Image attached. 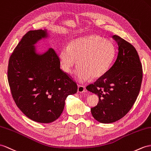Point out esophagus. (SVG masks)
<instances>
[{
  "instance_id": "esophagus-1",
  "label": "esophagus",
  "mask_w": 151,
  "mask_h": 151,
  "mask_svg": "<svg viewBox=\"0 0 151 151\" xmlns=\"http://www.w3.org/2000/svg\"><path fill=\"white\" fill-rule=\"evenodd\" d=\"M85 87L83 85H78V91L79 93H83L85 91Z\"/></svg>"
}]
</instances>
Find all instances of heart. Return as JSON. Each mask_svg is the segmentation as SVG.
<instances>
[{
  "label": "heart",
  "mask_w": 151,
  "mask_h": 151,
  "mask_svg": "<svg viewBox=\"0 0 151 151\" xmlns=\"http://www.w3.org/2000/svg\"><path fill=\"white\" fill-rule=\"evenodd\" d=\"M115 49L108 40L97 35H90L72 40L59 53L61 67L72 73L78 63L76 78L81 82L97 79L107 72L113 61Z\"/></svg>",
  "instance_id": "heart-1"
}]
</instances>
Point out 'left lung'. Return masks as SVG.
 Wrapping results in <instances>:
<instances>
[{"label":"left lung","mask_w":151,"mask_h":151,"mask_svg":"<svg viewBox=\"0 0 151 151\" xmlns=\"http://www.w3.org/2000/svg\"><path fill=\"white\" fill-rule=\"evenodd\" d=\"M119 51L115 63L105 74L86 89L99 96V103L91 108L93 118L109 124L120 120L129 111L140 90L143 70L135 48L116 35Z\"/></svg>","instance_id":"left-lung-1"}]
</instances>
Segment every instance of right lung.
I'll return each instance as SVG.
<instances>
[{"label":"right lung","mask_w":151,"mask_h":151,"mask_svg":"<svg viewBox=\"0 0 151 151\" xmlns=\"http://www.w3.org/2000/svg\"><path fill=\"white\" fill-rule=\"evenodd\" d=\"M45 32L29 31L11 54L8 80L13 100L24 115L40 123L58 119L63 111L68 95L78 91V85L60 68L59 56L53 49L43 55L33 45Z\"/></svg>","instance_id":"1"}]
</instances>
